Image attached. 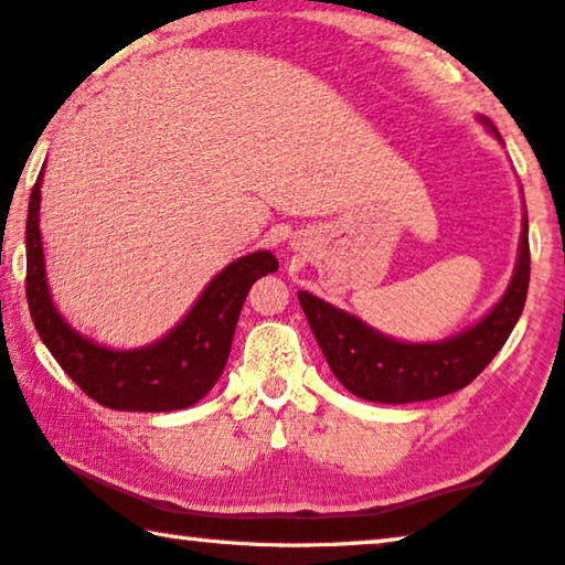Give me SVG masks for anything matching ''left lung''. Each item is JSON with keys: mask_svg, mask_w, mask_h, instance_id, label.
<instances>
[{"mask_svg": "<svg viewBox=\"0 0 565 565\" xmlns=\"http://www.w3.org/2000/svg\"><path fill=\"white\" fill-rule=\"evenodd\" d=\"M483 124H489L501 141L489 118H483ZM529 277V215H523L519 260L509 290L481 322L444 342H397L310 292L300 290L298 298L342 387L367 402L409 404L459 392L479 377L516 328L526 305Z\"/></svg>", "mask_w": 565, "mask_h": 565, "instance_id": "left-lung-1", "label": "left lung"}]
</instances>
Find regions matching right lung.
Masks as SVG:
<instances>
[{
  "instance_id": "right-lung-1",
  "label": "right lung",
  "mask_w": 565,
  "mask_h": 565,
  "mask_svg": "<svg viewBox=\"0 0 565 565\" xmlns=\"http://www.w3.org/2000/svg\"><path fill=\"white\" fill-rule=\"evenodd\" d=\"M42 173L26 215V302L34 328L62 370L94 402L118 412H175L201 402L223 374L253 282L277 270L273 253L237 257L217 273L181 324L141 350H108L66 324L49 295L39 233Z\"/></svg>"
}]
</instances>
